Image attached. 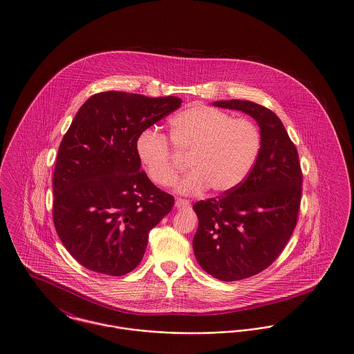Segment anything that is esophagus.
<instances>
[{"label": "esophagus", "mask_w": 354, "mask_h": 354, "mask_svg": "<svg viewBox=\"0 0 354 354\" xmlns=\"http://www.w3.org/2000/svg\"><path fill=\"white\" fill-rule=\"evenodd\" d=\"M175 205H176V208H179V209H187V208H189V207H191V203L188 202L187 199H180V198H178V199H176V202H175Z\"/></svg>", "instance_id": "1"}]
</instances>
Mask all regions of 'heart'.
<instances>
[{"mask_svg":"<svg viewBox=\"0 0 354 354\" xmlns=\"http://www.w3.org/2000/svg\"><path fill=\"white\" fill-rule=\"evenodd\" d=\"M169 136L176 150L189 153L192 171L176 185L185 195L201 194L208 187L218 194L232 191L248 176L261 149V133L254 122L205 104L175 114L169 120ZM135 153L155 185L169 187L176 180L179 167L165 135L142 131L135 139Z\"/></svg>","mask_w":354,"mask_h":354,"instance_id":"b5f03b06","label":"heart"}]
</instances>
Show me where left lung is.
Wrapping results in <instances>:
<instances>
[{
    "label": "left lung",
    "mask_w": 354,
    "mask_h": 354,
    "mask_svg": "<svg viewBox=\"0 0 354 354\" xmlns=\"http://www.w3.org/2000/svg\"><path fill=\"white\" fill-rule=\"evenodd\" d=\"M214 106L251 115L261 133V149L245 180L192 207L199 219L192 241L199 266L221 281H236L268 268L286 248L297 224L303 172L296 146L270 109L240 100Z\"/></svg>",
    "instance_id": "left-lung-1"
}]
</instances>
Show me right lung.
<instances>
[{"instance_id":"obj_1","label":"right lung","mask_w":354,"mask_h":354,"mask_svg":"<svg viewBox=\"0 0 354 354\" xmlns=\"http://www.w3.org/2000/svg\"><path fill=\"white\" fill-rule=\"evenodd\" d=\"M176 97L104 91L90 97L58 149L53 220L84 268L122 276L140 263L149 232L174 207L135 153V139L180 107Z\"/></svg>"}]
</instances>
